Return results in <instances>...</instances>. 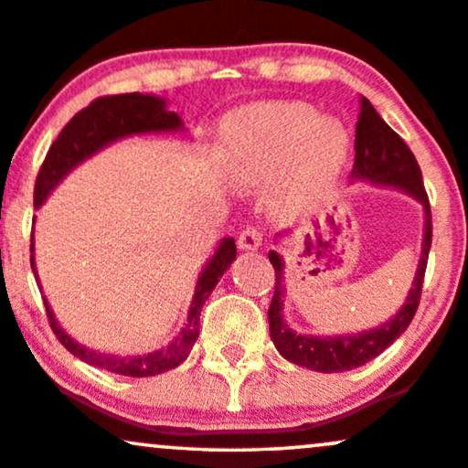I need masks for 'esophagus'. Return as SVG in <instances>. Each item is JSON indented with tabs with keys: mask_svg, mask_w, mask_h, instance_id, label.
I'll return each mask as SVG.
<instances>
[{
	"mask_svg": "<svg viewBox=\"0 0 468 468\" xmlns=\"http://www.w3.org/2000/svg\"><path fill=\"white\" fill-rule=\"evenodd\" d=\"M261 245H262V234H261V229L254 228V225H247L243 232L239 234V247L243 251L258 250Z\"/></svg>",
	"mask_w": 468,
	"mask_h": 468,
	"instance_id": "1",
	"label": "esophagus"
}]
</instances>
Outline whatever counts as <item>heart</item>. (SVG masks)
Returning a JSON list of instances; mask_svg holds the SVG:
<instances>
[{
  "mask_svg": "<svg viewBox=\"0 0 468 468\" xmlns=\"http://www.w3.org/2000/svg\"><path fill=\"white\" fill-rule=\"evenodd\" d=\"M223 146L239 181L258 184L276 174L271 203L289 210L337 177L348 157V133L335 120H317L304 102H269L229 115Z\"/></svg>",
  "mask_w": 468,
  "mask_h": 468,
  "instance_id": "1",
  "label": "heart"
}]
</instances>
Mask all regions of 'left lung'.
<instances>
[{
  "mask_svg": "<svg viewBox=\"0 0 468 468\" xmlns=\"http://www.w3.org/2000/svg\"><path fill=\"white\" fill-rule=\"evenodd\" d=\"M350 177L378 186H392V188L405 190L414 199H419L425 207V239H422V254L419 269H416L414 284H411L408 300L397 315L378 328H372V331L339 335V337H313V335L291 331L282 317V300L287 293L282 282L284 262L278 256V251H269V261L276 269V287H273V298L269 304L271 342L278 348V353L291 364L309 367L315 372H326V375L328 372L353 370V367L367 364L408 331L420 304L422 280H425L427 258H430L431 250V207L430 197L422 186L419 162L403 142V137L389 129L367 98H361V112L355 133V166Z\"/></svg>",
  "mask_w": 468,
  "mask_h": 468,
  "instance_id": "1",
  "label": "left lung"
}]
</instances>
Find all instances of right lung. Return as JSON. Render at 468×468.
I'll list each match as a JSON object with an SVG mask.
<instances>
[{
	"instance_id": "1",
	"label": "right lung",
	"mask_w": 468,
	"mask_h": 468,
	"mask_svg": "<svg viewBox=\"0 0 468 468\" xmlns=\"http://www.w3.org/2000/svg\"><path fill=\"white\" fill-rule=\"evenodd\" d=\"M181 118L175 112H168L166 102L157 96H148V93H120V96H102L96 98L90 107L79 112L68 124L63 126L57 140L49 146L46 162L41 164V170L37 175L35 184V207L41 206L48 199V195L58 186V181L69 173L71 168L79 166L93 153L112 144L115 140H122L126 135H140V133H168V131H181ZM30 245V251H32ZM236 258V243L234 239H223L218 243L217 251L210 258L206 269L201 271L199 282H197L195 298H192L188 320L181 328L177 337L170 342L166 348L155 350L148 355L137 356H115L96 353V350L85 348V346L71 339L58 322L54 320V313L49 309L48 300L43 298L46 304L48 322L52 326L54 335L71 355L79 356L85 364L102 367V370L115 372V375L124 377H155L162 372L177 367L186 356L190 355L192 346L199 337V317L206 300L210 298L212 289L217 287L218 278L223 276L225 269L234 262ZM32 271L37 276L35 256H30Z\"/></svg>"
}]
</instances>
